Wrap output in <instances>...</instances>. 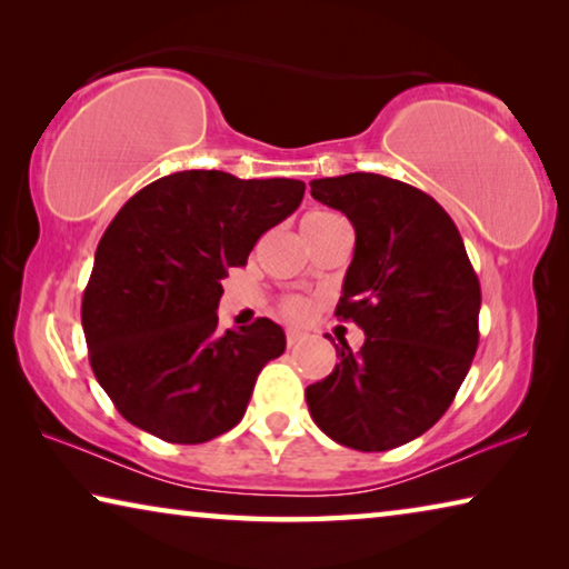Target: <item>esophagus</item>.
<instances>
[{
    "instance_id": "esophagus-1",
    "label": "esophagus",
    "mask_w": 569,
    "mask_h": 569,
    "mask_svg": "<svg viewBox=\"0 0 569 569\" xmlns=\"http://www.w3.org/2000/svg\"><path fill=\"white\" fill-rule=\"evenodd\" d=\"M301 339H303V333L298 329H286V343L288 346H296Z\"/></svg>"
}]
</instances>
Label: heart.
<instances>
[{"mask_svg":"<svg viewBox=\"0 0 569 569\" xmlns=\"http://www.w3.org/2000/svg\"><path fill=\"white\" fill-rule=\"evenodd\" d=\"M331 218H339V216L331 213V210H311V213L303 218V226L323 223V220H331ZM281 311H283V316H288V319H303L306 311H308V303L303 301V298L291 296L281 303Z\"/></svg>","mask_w":569,"mask_h":569,"instance_id":"heart-1","label":"heart"}]
</instances>
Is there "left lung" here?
Segmentation results:
<instances>
[{
  "label": "left lung",
  "mask_w": 569,
  "mask_h": 569,
  "mask_svg": "<svg viewBox=\"0 0 569 569\" xmlns=\"http://www.w3.org/2000/svg\"><path fill=\"white\" fill-rule=\"evenodd\" d=\"M319 203L356 230L353 261L336 316L366 333L359 353L341 341L339 363L306 389L326 437L387 451L445 417L479 343V278L455 220L407 182L349 172L311 180Z\"/></svg>",
  "instance_id": "left-lung-1"
}]
</instances>
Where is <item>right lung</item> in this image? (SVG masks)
I'll return each instance as SVG.
<instances>
[{
  "label": "right lung",
  "mask_w": 569,
  "mask_h": 569,
  "mask_svg": "<svg viewBox=\"0 0 569 569\" xmlns=\"http://www.w3.org/2000/svg\"><path fill=\"white\" fill-rule=\"evenodd\" d=\"M301 180L182 170L142 188L100 238L82 329L124 419L170 445H203L243 419L263 366L286 351L271 319L218 331L220 281L301 206Z\"/></svg>",
  "instance_id": "obj_1"
}]
</instances>
